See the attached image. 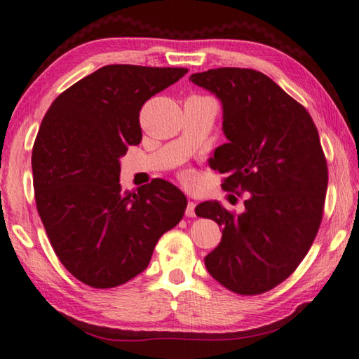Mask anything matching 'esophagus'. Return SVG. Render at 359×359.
I'll return each instance as SVG.
<instances>
[{
    "mask_svg": "<svg viewBox=\"0 0 359 359\" xmlns=\"http://www.w3.org/2000/svg\"><path fill=\"white\" fill-rule=\"evenodd\" d=\"M194 208H196V203L188 201V204H187V210H185V215H187V217H196V214H194Z\"/></svg>",
    "mask_w": 359,
    "mask_h": 359,
    "instance_id": "34e87169",
    "label": "esophagus"
}]
</instances>
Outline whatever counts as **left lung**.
Masks as SVG:
<instances>
[{"label":"left lung","instance_id":"1","mask_svg":"<svg viewBox=\"0 0 359 359\" xmlns=\"http://www.w3.org/2000/svg\"><path fill=\"white\" fill-rule=\"evenodd\" d=\"M222 102L228 142L209 166L228 174L222 187L247 193L245 210L218 201L198 217L222 226V242L204 258L209 274L239 294L269 291L293 274L318 233L327 166L311 114L263 72L218 68L190 76Z\"/></svg>","mask_w":359,"mask_h":359}]
</instances>
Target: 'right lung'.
<instances>
[{
  "instance_id": "obj_1",
  "label": "right lung",
  "mask_w": 359,
  "mask_h": 359,
  "mask_svg": "<svg viewBox=\"0 0 359 359\" xmlns=\"http://www.w3.org/2000/svg\"><path fill=\"white\" fill-rule=\"evenodd\" d=\"M187 72L102 66L42 118L32 155L36 205L57 257L85 285L114 288L141 274L185 214V194L163 179L121 193L120 158L141 142L144 102Z\"/></svg>"
}]
</instances>
